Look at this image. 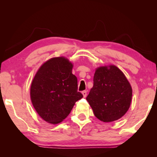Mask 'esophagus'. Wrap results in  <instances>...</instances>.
<instances>
[{"mask_svg": "<svg viewBox=\"0 0 157 157\" xmlns=\"http://www.w3.org/2000/svg\"><path fill=\"white\" fill-rule=\"evenodd\" d=\"M82 95H83V97H84V98H86V95H87V92H86V91H82Z\"/></svg>", "mask_w": 157, "mask_h": 157, "instance_id": "esophagus-1", "label": "esophagus"}]
</instances>
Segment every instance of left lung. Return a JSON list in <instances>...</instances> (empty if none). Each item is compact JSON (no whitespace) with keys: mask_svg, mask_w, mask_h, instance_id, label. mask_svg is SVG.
<instances>
[{"mask_svg":"<svg viewBox=\"0 0 157 157\" xmlns=\"http://www.w3.org/2000/svg\"><path fill=\"white\" fill-rule=\"evenodd\" d=\"M132 89L128 79L115 65L95 68L94 86L86 97L95 116L105 123L118 120L129 109Z\"/></svg>","mask_w":157,"mask_h":157,"instance_id":"1","label":"left lung"}]
</instances>
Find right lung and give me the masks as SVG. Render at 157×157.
I'll use <instances>...</instances> for the list:
<instances>
[{"instance_id": "right-lung-1", "label": "right lung", "mask_w": 157, "mask_h": 157, "mask_svg": "<svg viewBox=\"0 0 157 157\" xmlns=\"http://www.w3.org/2000/svg\"><path fill=\"white\" fill-rule=\"evenodd\" d=\"M73 64L65 57H52L38 69L30 86V100L39 116L47 123L58 124L68 116L83 95L78 91Z\"/></svg>"}]
</instances>
